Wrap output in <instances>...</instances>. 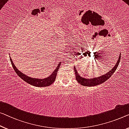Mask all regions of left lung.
Segmentation results:
<instances>
[{"instance_id":"1","label":"left lung","mask_w":129,"mask_h":129,"mask_svg":"<svg viewBox=\"0 0 129 129\" xmlns=\"http://www.w3.org/2000/svg\"><path fill=\"white\" fill-rule=\"evenodd\" d=\"M121 54H120L119 57L118 58V60L117 61V62L115 64V66L113 67L112 69H111V70L108 71V72L106 73V74L103 75H101V76L97 77V78H91V79H86L83 78V77L80 76L79 75L77 70H76L75 67L74 66V71L75 72V78L77 80V82H78L79 83H80L82 85L84 86H97L99 84H102L104 82H105L106 80H107L108 79L110 78V77L112 75V74L115 72V71L118 68V65L119 64V62L120 61V55Z\"/></svg>"}]
</instances>
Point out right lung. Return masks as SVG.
<instances>
[{
	"label": "right lung",
	"mask_w": 129,
	"mask_h": 129,
	"mask_svg": "<svg viewBox=\"0 0 129 129\" xmlns=\"http://www.w3.org/2000/svg\"><path fill=\"white\" fill-rule=\"evenodd\" d=\"M10 59L11 65H12L13 69H14V70L15 71L16 74H17L19 77H20L22 80H24L25 82H26V83L31 84L32 86H36V87H46V86L51 85V84L55 81V78H56L57 72H58V70H59V67H60L61 63V62L59 63L58 65H57L56 69H55V70L54 71L52 74L50 75V76H48L47 78L44 79H39L33 78L25 75L24 73L21 72L17 68V67L15 66V65L14 64V63H13L12 61V59H11L10 57Z\"/></svg>",
	"instance_id": "1"
}]
</instances>
